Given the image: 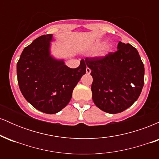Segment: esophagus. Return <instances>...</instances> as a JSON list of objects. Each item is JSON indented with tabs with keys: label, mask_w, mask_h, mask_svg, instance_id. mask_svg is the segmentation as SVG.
<instances>
[{
	"label": "esophagus",
	"mask_w": 159,
	"mask_h": 159,
	"mask_svg": "<svg viewBox=\"0 0 159 159\" xmlns=\"http://www.w3.org/2000/svg\"><path fill=\"white\" fill-rule=\"evenodd\" d=\"M86 72H87V74H90L91 72V69L90 68H88V67H87V69H86Z\"/></svg>",
	"instance_id": "34e87169"
}]
</instances>
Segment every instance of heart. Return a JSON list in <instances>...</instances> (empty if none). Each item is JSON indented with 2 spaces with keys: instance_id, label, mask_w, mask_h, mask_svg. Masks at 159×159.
I'll return each mask as SVG.
<instances>
[{
  "instance_id": "b5f03b06",
  "label": "heart",
  "mask_w": 159,
  "mask_h": 159,
  "mask_svg": "<svg viewBox=\"0 0 159 159\" xmlns=\"http://www.w3.org/2000/svg\"><path fill=\"white\" fill-rule=\"evenodd\" d=\"M102 45V43H98L97 44L95 45L94 47V49H96L98 48V47H100ZM111 47L110 45L108 44H105L102 46L101 47V48L98 50V55L100 56V57H102V56H105L106 55V54H108L109 52H111Z\"/></svg>"
}]
</instances>
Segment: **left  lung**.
Instances as JSON below:
<instances>
[{"label": "left lung", "instance_id": "left-lung-1", "mask_svg": "<svg viewBox=\"0 0 159 159\" xmlns=\"http://www.w3.org/2000/svg\"><path fill=\"white\" fill-rule=\"evenodd\" d=\"M84 63L93 79V100L102 111L123 112L139 97L144 84V65L132 45L119 42L115 52L86 57Z\"/></svg>", "mask_w": 159, "mask_h": 159}]
</instances>
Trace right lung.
Masks as SVG:
<instances>
[{"instance_id":"1","label":"right lung","mask_w":159,"mask_h":159,"mask_svg":"<svg viewBox=\"0 0 159 159\" xmlns=\"http://www.w3.org/2000/svg\"><path fill=\"white\" fill-rule=\"evenodd\" d=\"M52 34L36 38L23 50L17 63L18 83L32 106L45 114L59 112L68 105L72 91L86 73L84 61L71 69L51 55Z\"/></svg>"}]
</instances>
